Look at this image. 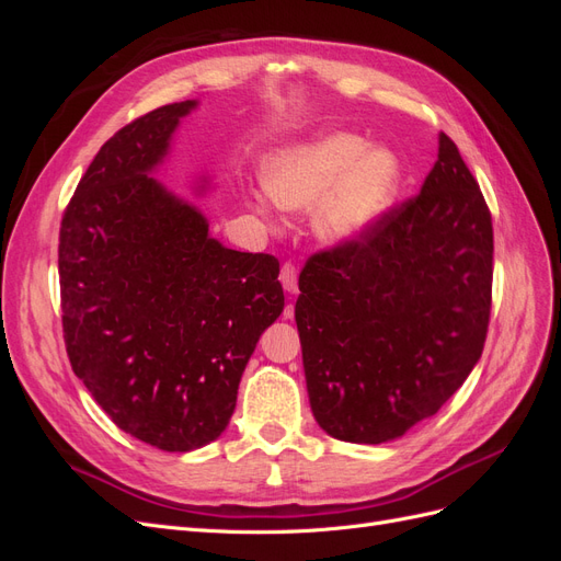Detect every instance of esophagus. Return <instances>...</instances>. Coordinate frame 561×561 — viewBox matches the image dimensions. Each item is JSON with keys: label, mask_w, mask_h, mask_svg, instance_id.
Returning a JSON list of instances; mask_svg holds the SVG:
<instances>
[{"label": "esophagus", "mask_w": 561, "mask_h": 561, "mask_svg": "<svg viewBox=\"0 0 561 561\" xmlns=\"http://www.w3.org/2000/svg\"><path fill=\"white\" fill-rule=\"evenodd\" d=\"M280 283H283L287 293H297V268H295V264L285 262L280 266Z\"/></svg>", "instance_id": "34e87169"}]
</instances>
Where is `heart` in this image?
<instances>
[{"label":"heart","instance_id":"obj_1","mask_svg":"<svg viewBox=\"0 0 561 561\" xmlns=\"http://www.w3.org/2000/svg\"><path fill=\"white\" fill-rule=\"evenodd\" d=\"M402 165L390 149L369 147L360 135L328 133L280 151L264 184L285 210L318 206L316 229L330 243L358 239L393 206Z\"/></svg>","mask_w":561,"mask_h":561}]
</instances>
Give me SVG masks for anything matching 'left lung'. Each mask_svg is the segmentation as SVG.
<instances>
[{"instance_id":"1","label":"left lung","mask_w":561,"mask_h":561,"mask_svg":"<svg viewBox=\"0 0 561 561\" xmlns=\"http://www.w3.org/2000/svg\"><path fill=\"white\" fill-rule=\"evenodd\" d=\"M491 278V213L439 133L416 196L301 268L295 320L318 426L381 445L437 414L482 355Z\"/></svg>"}]
</instances>
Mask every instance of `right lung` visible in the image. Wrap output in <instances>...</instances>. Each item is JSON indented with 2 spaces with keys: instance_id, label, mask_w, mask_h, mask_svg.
Listing matches in <instances>:
<instances>
[{
  "instance_id": "add662e5",
  "label": "right lung",
  "mask_w": 561,
  "mask_h": 561,
  "mask_svg": "<svg viewBox=\"0 0 561 561\" xmlns=\"http://www.w3.org/2000/svg\"><path fill=\"white\" fill-rule=\"evenodd\" d=\"M194 107L163 105L100 147L58 245L75 375L118 428L163 451L222 435L250 355L285 307L274 254L225 248L196 206L149 178Z\"/></svg>"
}]
</instances>
